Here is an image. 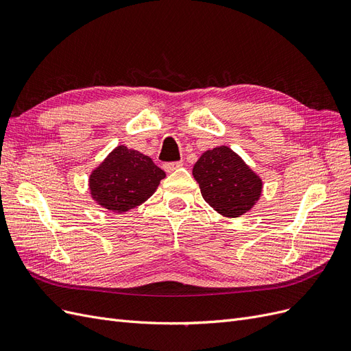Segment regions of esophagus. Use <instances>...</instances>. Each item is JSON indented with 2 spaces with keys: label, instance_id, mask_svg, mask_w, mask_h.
<instances>
[{
  "label": "esophagus",
  "instance_id": "esophagus-1",
  "mask_svg": "<svg viewBox=\"0 0 351 351\" xmlns=\"http://www.w3.org/2000/svg\"><path fill=\"white\" fill-rule=\"evenodd\" d=\"M183 165V162L182 161H173V162H165L164 164V169L167 173H171V171H174V169H177V168H180Z\"/></svg>",
  "mask_w": 351,
  "mask_h": 351
}]
</instances>
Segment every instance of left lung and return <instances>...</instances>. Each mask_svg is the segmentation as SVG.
Here are the masks:
<instances>
[{
	"mask_svg": "<svg viewBox=\"0 0 351 351\" xmlns=\"http://www.w3.org/2000/svg\"><path fill=\"white\" fill-rule=\"evenodd\" d=\"M193 177L208 204L230 218L247 212L262 192L261 178L227 146L202 155L193 167Z\"/></svg>",
	"mask_w": 351,
	"mask_h": 351,
	"instance_id": "1",
	"label": "left lung"
}]
</instances>
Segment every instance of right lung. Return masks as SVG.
Here are the masks:
<instances>
[{"instance_id": "obj_1", "label": "right lung", "mask_w": 351, "mask_h": 351, "mask_svg": "<svg viewBox=\"0 0 351 351\" xmlns=\"http://www.w3.org/2000/svg\"><path fill=\"white\" fill-rule=\"evenodd\" d=\"M164 177L149 156L119 146L92 173L90 190L99 205L125 212L151 197Z\"/></svg>"}]
</instances>
